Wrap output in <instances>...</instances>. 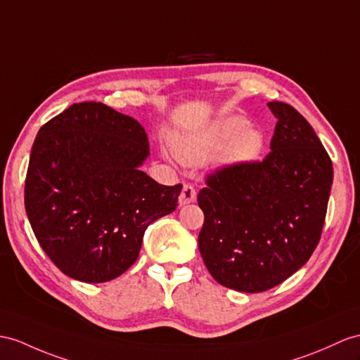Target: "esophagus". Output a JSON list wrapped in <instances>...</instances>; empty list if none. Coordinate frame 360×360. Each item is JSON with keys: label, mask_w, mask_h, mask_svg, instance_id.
I'll list each match as a JSON object with an SVG mask.
<instances>
[{"label": "esophagus", "mask_w": 360, "mask_h": 360, "mask_svg": "<svg viewBox=\"0 0 360 360\" xmlns=\"http://www.w3.org/2000/svg\"><path fill=\"white\" fill-rule=\"evenodd\" d=\"M197 198V191L195 188L189 185V183H185L181 189V194L179 197V203L180 205H189V203H194Z\"/></svg>", "instance_id": "34e87169"}]
</instances>
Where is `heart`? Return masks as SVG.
Masks as SVG:
<instances>
[{
    "label": "heart",
    "mask_w": 360,
    "mask_h": 360,
    "mask_svg": "<svg viewBox=\"0 0 360 360\" xmlns=\"http://www.w3.org/2000/svg\"><path fill=\"white\" fill-rule=\"evenodd\" d=\"M241 116H227L200 134L174 142V151L186 165H197L215 155L221 165H244L258 159L264 148V136L255 127H246Z\"/></svg>",
    "instance_id": "1"
}]
</instances>
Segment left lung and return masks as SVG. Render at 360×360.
<instances>
[{
    "instance_id": "8db88e82",
    "label": "left lung",
    "mask_w": 360,
    "mask_h": 360,
    "mask_svg": "<svg viewBox=\"0 0 360 360\" xmlns=\"http://www.w3.org/2000/svg\"><path fill=\"white\" fill-rule=\"evenodd\" d=\"M278 119L261 162L221 166L198 192V249L217 283L266 292L300 270L321 240L333 183L326 148L300 112L269 102Z\"/></svg>"
}]
</instances>
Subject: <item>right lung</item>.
<instances>
[{
	"label": "right lung",
	"mask_w": 360,
	"mask_h": 360,
	"mask_svg": "<svg viewBox=\"0 0 360 360\" xmlns=\"http://www.w3.org/2000/svg\"><path fill=\"white\" fill-rule=\"evenodd\" d=\"M142 125L101 102L73 103L34 139L24 205L42 250L67 276L107 283L134 264L146 227L179 206L181 185L139 169Z\"/></svg>",
	"instance_id": "obj_1"
}]
</instances>
